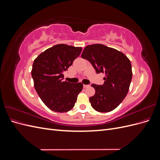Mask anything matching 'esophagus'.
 <instances>
[{
	"instance_id": "1",
	"label": "esophagus",
	"mask_w": 160,
	"mask_h": 160,
	"mask_svg": "<svg viewBox=\"0 0 160 160\" xmlns=\"http://www.w3.org/2000/svg\"><path fill=\"white\" fill-rule=\"evenodd\" d=\"M89 85H83V88H89Z\"/></svg>"
}]
</instances>
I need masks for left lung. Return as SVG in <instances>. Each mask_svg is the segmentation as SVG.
<instances>
[{
    "label": "left lung",
    "mask_w": 160,
    "mask_h": 160,
    "mask_svg": "<svg viewBox=\"0 0 160 160\" xmlns=\"http://www.w3.org/2000/svg\"><path fill=\"white\" fill-rule=\"evenodd\" d=\"M81 57L89 61L97 73L105 72L102 85L92 84L95 93L91 105L99 112H109L126 97L132 79V64L123 52L101 44L85 47Z\"/></svg>",
    "instance_id": "left-lung-1"
}]
</instances>
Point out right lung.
<instances>
[{"instance_id":"1","label":"right lung","mask_w":160,"mask_h":160,"mask_svg":"<svg viewBox=\"0 0 160 160\" xmlns=\"http://www.w3.org/2000/svg\"><path fill=\"white\" fill-rule=\"evenodd\" d=\"M81 51V47L56 45L41 52L33 62L34 87L42 102L53 111L64 113L71 110L83 89L81 83L62 81V72L68 69Z\"/></svg>"}]
</instances>
